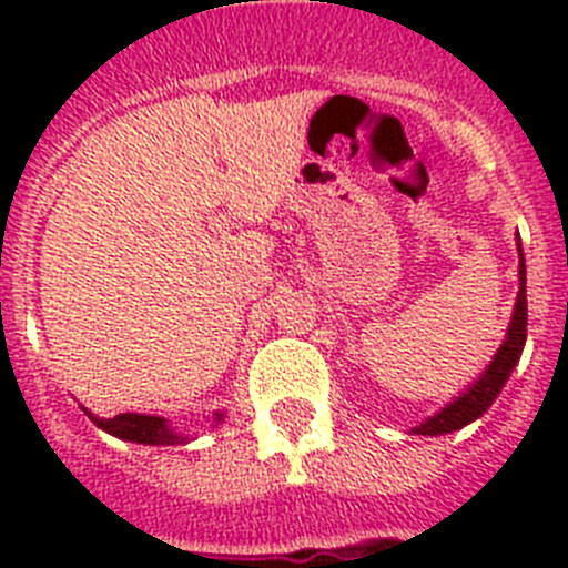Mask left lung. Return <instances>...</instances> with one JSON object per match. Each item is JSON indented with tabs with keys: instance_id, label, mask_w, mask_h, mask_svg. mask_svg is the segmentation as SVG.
Listing matches in <instances>:
<instances>
[{
	"instance_id": "8db88e82",
	"label": "left lung",
	"mask_w": 568,
	"mask_h": 568,
	"mask_svg": "<svg viewBox=\"0 0 568 568\" xmlns=\"http://www.w3.org/2000/svg\"><path fill=\"white\" fill-rule=\"evenodd\" d=\"M518 255H520L518 298H515V310H511V321H509V329H506L504 344L498 346V353H495V358L486 364L484 373L471 381L458 398H453L444 409H440V413L429 415V418L420 420V424L415 426L413 429L415 435H446V433H455V429H464V426L471 424V420H478L480 415L495 404V398L500 395L506 381H509L511 369L518 366L520 353H524V344H526V261H524L520 239H518Z\"/></svg>"
}]
</instances>
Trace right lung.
I'll use <instances>...</instances> for the list:
<instances>
[{
  "instance_id": "obj_1",
  "label": "right lung",
  "mask_w": 568,
  "mask_h": 568,
  "mask_svg": "<svg viewBox=\"0 0 568 568\" xmlns=\"http://www.w3.org/2000/svg\"><path fill=\"white\" fill-rule=\"evenodd\" d=\"M84 409V406H82ZM93 424L99 429H104L113 438L122 440H133V444H144V446H175V444H187V435L175 433L173 426H170L168 418H159V415H139V413H122L113 415V418H99V415L88 413ZM224 420V409L213 413V424H222Z\"/></svg>"
}]
</instances>
